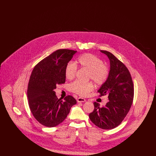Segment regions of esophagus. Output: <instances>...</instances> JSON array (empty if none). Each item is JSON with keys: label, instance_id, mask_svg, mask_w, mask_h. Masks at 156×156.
<instances>
[{"label": "esophagus", "instance_id": "obj_1", "mask_svg": "<svg viewBox=\"0 0 156 156\" xmlns=\"http://www.w3.org/2000/svg\"><path fill=\"white\" fill-rule=\"evenodd\" d=\"M86 101V100L84 99V98H81V97H80V98H78V99H77V102L79 103H81V102H85Z\"/></svg>", "mask_w": 156, "mask_h": 156}]
</instances>
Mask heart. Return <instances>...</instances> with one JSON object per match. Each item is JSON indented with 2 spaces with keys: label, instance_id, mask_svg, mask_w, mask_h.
Here are the masks:
<instances>
[{
  "label": "heart",
  "instance_id": "b5f03b06",
  "mask_svg": "<svg viewBox=\"0 0 156 156\" xmlns=\"http://www.w3.org/2000/svg\"><path fill=\"white\" fill-rule=\"evenodd\" d=\"M77 62L80 67L89 71L88 78L91 79L97 85H102L106 80L109 69L104 64L102 60L91 54H85L78 57ZM77 67L74 62L67 63L64 74L67 80H73L76 75ZM71 90L81 96H86L93 88L94 86L90 82H83L75 81L70 85Z\"/></svg>",
  "mask_w": 156,
  "mask_h": 156
}]
</instances>
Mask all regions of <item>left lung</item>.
Here are the masks:
<instances>
[{
    "label": "left lung",
    "instance_id": "obj_1",
    "mask_svg": "<svg viewBox=\"0 0 156 156\" xmlns=\"http://www.w3.org/2000/svg\"><path fill=\"white\" fill-rule=\"evenodd\" d=\"M100 51L108 56L110 69L98 92L101 96L108 95L109 101L102 108L94 102V110L89 116L98 127L109 130L119 125L129 111L133 100V83L128 69L120 60L111 52Z\"/></svg>",
    "mask_w": 156,
    "mask_h": 156
}]
</instances>
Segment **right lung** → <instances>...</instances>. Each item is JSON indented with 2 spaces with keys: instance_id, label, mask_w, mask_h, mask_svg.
<instances>
[{
  "instance_id": "add662e5",
  "label": "right lung",
  "mask_w": 156,
  "mask_h": 156,
  "mask_svg": "<svg viewBox=\"0 0 156 156\" xmlns=\"http://www.w3.org/2000/svg\"><path fill=\"white\" fill-rule=\"evenodd\" d=\"M76 51L59 49L39 62L30 76L27 98L30 111L41 125L52 127L62 123L76 104L72 96L58 99L54 89L64 83L65 68Z\"/></svg>"
}]
</instances>
